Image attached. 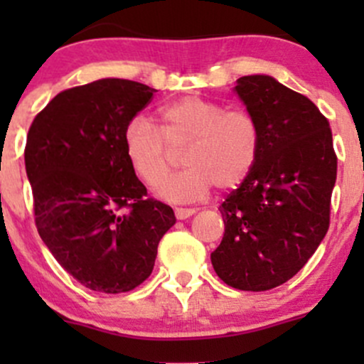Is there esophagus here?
I'll use <instances>...</instances> for the list:
<instances>
[{
    "instance_id": "obj_1",
    "label": "esophagus",
    "mask_w": 364,
    "mask_h": 364,
    "mask_svg": "<svg viewBox=\"0 0 364 364\" xmlns=\"http://www.w3.org/2000/svg\"><path fill=\"white\" fill-rule=\"evenodd\" d=\"M196 211H197L196 208H176L174 213H176V218L185 220V218H190Z\"/></svg>"
}]
</instances>
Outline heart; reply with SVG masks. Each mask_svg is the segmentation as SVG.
<instances>
[{
  "instance_id": "obj_1",
  "label": "heart",
  "mask_w": 364,
  "mask_h": 364,
  "mask_svg": "<svg viewBox=\"0 0 364 364\" xmlns=\"http://www.w3.org/2000/svg\"><path fill=\"white\" fill-rule=\"evenodd\" d=\"M160 116L161 130L148 117H134L124 128V149L139 178L156 185L173 166L171 148L187 146L189 167L160 183L164 199L196 200L213 185L232 190L250 176L260 153V128L250 112L190 95L161 107Z\"/></svg>"
}]
</instances>
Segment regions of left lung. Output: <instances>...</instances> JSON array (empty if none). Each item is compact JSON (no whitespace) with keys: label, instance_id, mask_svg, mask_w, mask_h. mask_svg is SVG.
Wrapping results in <instances>:
<instances>
[{"label":"left lung","instance_id":"left-lung-1","mask_svg":"<svg viewBox=\"0 0 364 364\" xmlns=\"http://www.w3.org/2000/svg\"><path fill=\"white\" fill-rule=\"evenodd\" d=\"M234 91L259 123L260 153L220 205L225 232L211 264L230 287L269 291L324 240L338 159L329 121L310 98L269 75L240 77Z\"/></svg>","mask_w":364,"mask_h":364}]
</instances>
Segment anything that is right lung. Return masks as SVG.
<instances>
[{"mask_svg":"<svg viewBox=\"0 0 364 364\" xmlns=\"http://www.w3.org/2000/svg\"><path fill=\"white\" fill-rule=\"evenodd\" d=\"M156 90L100 79L58 93L33 119L26 174L40 237L79 284L104 294L139 287L176 223L148 197L124 149V128Z\"/></svg>","mask_w":364,"mask_h":364,"instance_id":"add662e5","label":"right lung"}]
</instances>
